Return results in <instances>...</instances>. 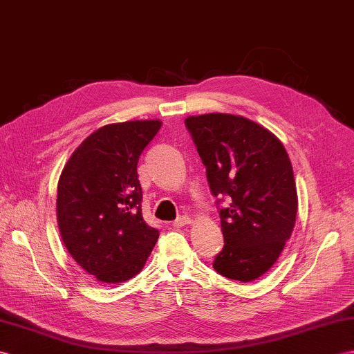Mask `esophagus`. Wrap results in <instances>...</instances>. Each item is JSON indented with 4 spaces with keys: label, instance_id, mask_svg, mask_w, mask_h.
<instances>
[{
    "label": "esophagus",
    "instance_id": "34e87169",
    "mask_svg": "<svg viewBox=\"0 0 354 354\" xmlns=\"http://www.w3.org/2000/svg\"><path fill=\"white\" fill-rule=\"evenodd\" d=\"M188 223H190V217L183 216V217H178L171 225H174L175 227H180V226H185V225H188Z\"/></svg>",
    "mask_w": 354,
    "mask_h": 354
}]
</instances>
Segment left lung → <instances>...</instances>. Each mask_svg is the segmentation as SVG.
<instances>
[{"label": "left lung", "instance_id": "1", "mask_svg": "<svg viewBox=\"0 0 354 354\" xmlns=\"http://www.w3.org/2000/svg\"><path fill=\"white\" fill-rule=\"evenodd\" d=\"M217 197L225 245L212 267L227 279L252 282L277 261L297 214V190L283 145L243 116L209 113L185 119ZM230 197V207L221 203Z\"/></svg>", "mask_w": 354, "mask_h": 354}]
</instances>
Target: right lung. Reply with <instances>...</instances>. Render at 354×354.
<instances>
[{
  "mask_svg": "<svg viewBox=\"0 0 354 354\" xmlns=\"http://www.w3.org/2000/svg\"><path fill=\"white\" fill-rule=\"evenodd\" d=\"M160 128V120L105 125L77 147L62 171L57 220L63 243L100 282L134 277L158 240V229L142 216L137 162Z\"/></svg>",
  "mask_w": 354,
  "mask_h": 354,
  "instance_id": "add662e5",
  "label": "right lung"
}]
</instances>
